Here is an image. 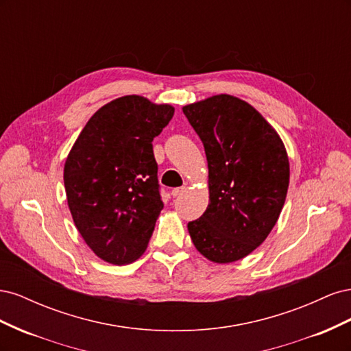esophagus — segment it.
Here are the masks:
<instances>
[{
	"mask_svg": "<svg viewBox=\"0 0 351 351\" xmlns=\"http://www.w3.org/2000/svg\"><path fill=\"white\" fill-rule=\"evenodd\" d=\"M184 192H186V187H177V189L171 190V196L178 197V196H182Z\"/></svg>",
	"mask_w": 351,
	"mask_h": 351,
	"instance_id": "esophagus-1",
	"label": "esophagus"
}]
</instances>
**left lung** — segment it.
Here are the masks:
<instances>
[{
	"label": "left lung",
	"mask_w": 351,
	"mask_h": 351,
	"mask_svg": "<svg viewBox=\"0 0 351 351\" xmlns=\"http://www.w3.org/2000/svg\"><path fill=\"white\" fill-rule=\"evenodd\" d=\"M208 161L209 204L187 224L200 254L214 263L246 258L277 224L290 162L277 130L250 104L219 93L184 105Z\"/></svg>",
	"instance_id": "left-lung-1"
}]
</instances>
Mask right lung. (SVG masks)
I'll return each mask as SVG.
<instances>
[{
  "instance_id": "right-lung-1",
  "label": "right lung",
  "mask_w": 351,
  "mask_h": 351,
  "mask_svg": "<svg viewBox=\"0 0 351 351\" xmlns=\"http://www.w3.org/2000/svg\"><path fill=\"white\" fill-rule=\"evenodd\" d=\"M174 115L169 104L125 95L95 112L64 164L67 205L97 256L127 265L145 253L164 204L152 141Z\"/></svg>"
}]
</instances>
